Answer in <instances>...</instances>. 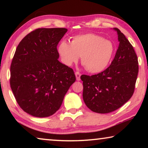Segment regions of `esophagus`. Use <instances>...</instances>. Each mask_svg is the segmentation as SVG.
<instances>
[{
  "label": "esophagus",
  "mask_w": 148,
  "mask_h": 148,
  "mask_svg": "<svg viewBox=\"0 0 148 148\" xmlns=\"http://www.w3.org/2000/svg\"><path fill=\"white\" fill-rule=\"evenodd\" d=\"M75 75H76V79L77 80V81H79V80H80V76H81V74H80L79 72H75Z\"/></svg>",
  "instance_id": "34e87169"
}]
</instances>
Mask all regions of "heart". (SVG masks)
<instances>
[{"label": "heart", "instance_id": "obj_1", "mask_svg": "<svg viewBox=\"0 0 148 148\" xmlns=\"http://www.w3.org/2000/svg\"><path fill=\"white\" fill-rule=\"evenodd\" d=\"M57 51L62 63L71 66L81 56L85 69L91 73H99L110 64L115 53V46L111 40L94 33L74 36L71 44L66 40L60 42Z\"/></svg>", "mask_w": 148, "mask_h": 148}]
</instances>
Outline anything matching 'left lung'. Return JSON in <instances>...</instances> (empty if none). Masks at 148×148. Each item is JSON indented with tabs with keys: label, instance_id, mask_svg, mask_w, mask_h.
<instances>
[{
	"label": "left lung",
	"instance_id": "8db88e82",
	"mask_svg": "<svg viewBox=\"0 0 148 148\" xmlns=\"http://www.w3.org/2000/svg\"><path fill=\"white\" fill-rule=\"evenodd\" d=\"M119 44L111 64L103 72L82 75L83 99L91 111L107 114L119 108L131 98L138 73V62L133 47L119 29L114 28Z\"/></svg>",
	"mask_w": 148,
	"mask_h": 148
}]
</instances>
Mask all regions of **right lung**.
Wrapping results in <instances>:
<instances>
[{"instance_id":"right-lung-1","label":"right lung","mask_w":148,"mask_h":148,"mask_svg":"<svg viewBox=\"0 0 148 148\" xmlns=\"http://www.w3.org/2000/svg\"><path fill=\"white\" fill-rule=\"evenodd\" d=\"M65 28H40L29 33L17 46L10 66V87L20 108L32 116L54 114L76 76L59 61L57 46Z\"/></svg>"}]
</instances>
